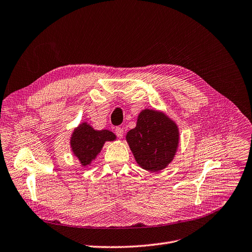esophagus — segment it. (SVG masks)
I'll return each instance as SVG.
<instances>
[{
  "label": "esophagus",
  "mask_w": 252,
  "mask_h": 252,
  "mask_svg": "<svg viewBox=\"0 0 252 252\" xmlns=\"http://www.w3.org/2000/svg\"><path fill=\"white\" fill-rule=\"evenodd\" d=\"M115 133H116V135L118 136V137H122L123 136V134H124V131H123V128H121V127H117L116 129H115Z\"/></svg>",
  "instance_id": "1"
}]
</instances>
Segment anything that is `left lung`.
<instances>
[{
	"mask_svg": "<svg viewBox=\"0 0 252 252\" xmlns=\"http://www.w3.org/2000/svg\"><path fill=\"white\" fill-rule=\"evenodd\" d=\"M126 139L138 165L150 172H158L173 160L179 145V131L164 114L145 109Z\"/></svg>",
	"mask_w": 252,
	"mask_h": 252,
	"instance_id": "left-lung-1",
	"label": "left lung"
}]
</instances>
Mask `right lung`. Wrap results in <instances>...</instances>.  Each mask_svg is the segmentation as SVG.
<instances>
[{
    "label": "right lung",
    "instance_id": "obj_1",
    "mask_svg": "<svg viewBox=\"0 0 252 252\" xmlns=\"http://www.w3.org/2000/svg\"><path fill=\"white\" fill-rule=\"evenodd\" d=\"M116 139V135L108 130H94L87 123L79 125L71 136V149L82 165L91 163L101 151L105 142Z\"/></svg>",
    "mask_w": 252,
    "mask_h": 252
}]
</instances>
